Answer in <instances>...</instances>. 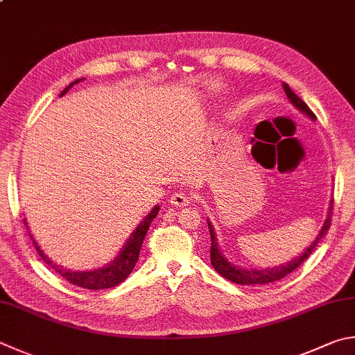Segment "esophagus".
<instances>
[{
    "mask_svg": "<svg viewBox=\"0 0 355 355\" xmlns=\"http://www.w3.org/2000/svg\"><path fill=\"white\" fill-rule=\"evenodd\" d=\"M170 204L175 207H185L190 204V195L187 191H175L170 198Z\"/></svg>",
    "mask_w": 355,
    "mask_h": 355,
    "instance_id": "obj_1",
    "label": "esophagus"
}]
</instances>
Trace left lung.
<instances>
[{"label": "left lung", "instance_id": "left-lung-1", "mask_svg": "<svg viewBox=\"0 0 355 355\" xmlns=\"http://www.w3.org/2000/svg\"><path fill=\"white\" fill-rule=\"evenodd\" d=\"M283 89L286 92L287 98H289V102L295 106L298 111H302L303 114L309 117L311 120L317 119L315 114H313V112L309 110V106H307L303 100L289 88V85L283 83ZM331 215H332V200L329 204V209H327L323 225L320 227L317 236L313 238L312 243L306 247L304 252L300 253L298 257L292 258L289 263L273 266V267H264V269H252V267L250 269H244V267H239L236 264L230 263V261L224 257V253L220 252V247L218 244V238H216V232H215V229H213L210 219H207V224H209V230H210V238H211V245H210L211 266L215 267V270L219 273V275H223L225 279H229V282L236 283V284L250 286V284H267V283L278 282V279H282L286 275H289L291 272L295 270L297 267L302 266L304 261L312 255V252L317 247V244L320 243V239H322L327 233V230H329Z\"/></svg>", "mask_w": 355, "mask_h": 355}]
</instances>
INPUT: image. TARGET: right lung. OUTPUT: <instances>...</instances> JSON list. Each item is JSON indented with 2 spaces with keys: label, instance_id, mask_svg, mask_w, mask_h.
Segmentation results:
<instances>
[{
  "label": "right lung",
  "instance_id": "1",
  "mask_svg": "<svg viewBox=\"0 0 355 355\" xmlns=\"http://www.w3.org/2000/svg\"><path fill=\"white\" fill-rule=\"evenodd\" d=\"M82 80L83 78L73 80V82L69 86H66V88L62 91L60 97L64 96L73 85L80 83ZM159 209H160V207L156 205L155 209H153L148 213V215H146L142 220H140L139 225L136 227V230L131 233L130 238L126 239V243L123 244L122 249H120V252L117 253V257L112 259L111 263H108L103 267H98V269H92V270H71V269H66V267L53 263V261L48 255H46V253L42 249H40V245L37 244V241L33 239L32 235H31V238L33 241V245H35L38 255L42 257L44 263L51 266L60 277H63L66 282H69L73 286L83 287V289H91V291L110 289V287H114V286L122 283L123 279L128 278V275L132 272V269H135V266H136L137 259H139L140 247H142V243H144V238L146 235V232H148V229H150L151 220L157 216ZM24 224L28 225L26 219H24ZM28 229H29V227H28Z\"/></svg>",
  "mask_w": 355,
  "mask_h": 355
}]
</instances>
